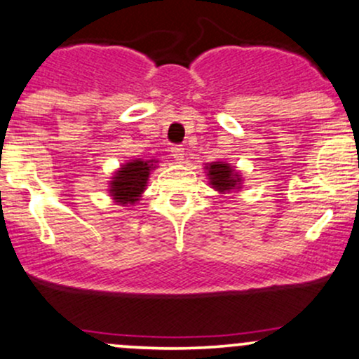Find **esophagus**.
Instances as JSON below:
<instances>
[{
	"mask_svg": "<svg viewBox=\"0 0 359 359\" xmlns=\"http://www.w3.org/2000/svg\"><path fill=\"white\" fill-rule=\"evenodd\" d=\"M171 156L175 157V161H183L184 159V149L181 145H172L171 147Z\"/></svg>",
	"mask_w": 359,
	"mask_h": 359,
	"instance_id": "34e87169",
	"label": "esophagus"
}]
</instances>
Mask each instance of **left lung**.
I'll return each mask as SVG.
<instances>
[{
	"mask_svg": "<svg viewBox=\"0 0 359 359\" xmlns=\"http://www.w3.org/2000/svg\"><path fill=\"white\" fill-rule=\"evenodd\" d=\"M209 169L210 184H214L215 190L219 191H231L238 187L240 183V175L233 171L227 164L222 163H212Z\"/></svg>",
	"mask_w": 359,
	"mask_h": 359,
	"instance_id": "8db88e82",
	"label": "left lung"
}]
</instances>
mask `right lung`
I'll return each instance as SVG.
<instances>
[{"mask_svg":"<svg viewBox=\"0 0 359 359\" xmlns=\"http://www.w3.org/2000/svg\"><path fill=\"white\" fill-rule=\"evenodd\" d=\"M154 161H133L126 163L116 172L111 183V194L114 200L125 205V203H135L142 191L147 187L150 168H154Z\"/></svg>","mask_w":359,"mask_h":359,"instance_id":"right-lung-1","label":"right lung"}]
</instances>
